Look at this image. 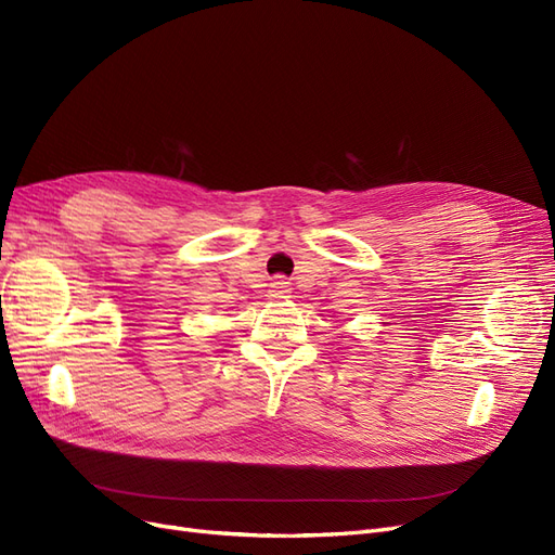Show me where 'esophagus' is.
<instances>
[{"instance_id":"obj_1","label":"esophagus","mask_w":555,"mask_h":555,"mask_svg":"<svg viewBox=\"0 0 555 555\" xmlns=\"http://www.w3.org/2000/svg\"><path fill=\"white\" fill-rule=\"evenodd\" d=\"M271 298H289V282H284L282 278H278L271 284Z\"/></svg>"}]
</instances>
